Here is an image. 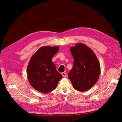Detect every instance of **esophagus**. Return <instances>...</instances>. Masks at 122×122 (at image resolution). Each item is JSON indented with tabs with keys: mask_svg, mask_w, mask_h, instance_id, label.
Returning a JSON list of instances; mask_svg holds the SVG:
<instances>
[{
	"mask_svg": "<svg viewBox=\"0 0 122 122\" xmlns=\"http://www.w3.org/2000/svg\"><path fill=\"white\" fill-rule=\"evenodd\" d=\"M61 75L63 76V77H66V76H67V73H66L65 72H62L61 73Z\"/></svg>",
	"mask_w": 122,
	"mask_h": 122,
	"instance_id": "obj_1",
	"label": "esophagus"
}]
</instances>
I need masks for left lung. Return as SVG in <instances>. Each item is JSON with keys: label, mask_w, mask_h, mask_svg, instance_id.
Returning a JSON list of instances; mask_svg holds the SVG:
<instances>
[{"label": "left lung", "mask_w": 122, "mask_h": 122, "mask_svg": "<svg viewBox=\"0 0 122 122\" xmlns=\"http://www.w3.org/2000/svg\"><path fill=\"white\" fill-rule=\"evenodd\" d=\"M70 49L74 62L68 77L73 86L80 92L89 90L97 82L100 73L98 59L94 51L83 43H77Z\"/></svg>", "instance_id": "obj_1"}]
</instances>
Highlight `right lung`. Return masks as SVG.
<instances>
[{
	"instance_id": "obj_1",
	"label": "right lung",
	"mask_w": 122,
	"mask_h": 122,
	"mask_svg": "<svg viewBox=\"0 0 122 122\" xmlns=\"http://www.w3.org/2000/svg\"><path fill=\"white\" fill-rule=\"evenodd\" d=\"M58 50L57 46H43L31 56L27 66V75L29 83L36 91L49 93L56 87L62 78L52 61Z\"/></svg>"
}]
</instances>
